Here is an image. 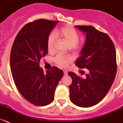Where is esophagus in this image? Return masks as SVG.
Instances as JSON below:
<instances>
[{"instance_id": "1", "label": "esophagus", "mask_w": 123, "mask_h": 123, "mask_svg": "<svg viewBox=\"0 0 123 123\" xmlns=\"http://www.w3.org/2000/svg\"><path fill=\"white\" fill-rule=\"evenodd\" d=\"M67 71H66V70H64V75H67Z\"/></svg>"}]
</instances>
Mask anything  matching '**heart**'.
<instances>
[{
	"label": "heart",
	"mask_w": 123,
	"mask_h": 123,
	"mask_svg": "<svg viewBox=\"0 0 123 123\" xmlns=\"http://www.w3.org/2000/svg\"><path fill=\"white\" fill-rule=\"evenodd\" d=\"M55 37L62 39L65 41L69 48L72 49L76 52L82 50L84 47L85 43L82 41H79L80 36L77 31L72 27H63L56 31L54 34H52L49 35L47 39V48L49 52H52L54 49ZM54 61L57 65L65 67L71 62V58L59 54L55 57Z\"/></svg>",
	"instance_id": "obj_1"
}]
</instances>
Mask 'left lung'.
I'll list each match as a JSON object with an SVG mask.
<instances>
[{
  "mask_svg": "<svg viewBox=\"0 0 123 123\" xmlns=\"http://www.w3.org/2000/svg\"><path fill=\"white\" fill-rule=\"evenodd\" d=\"M86 35L81 56L76 60L79 68L89 71L85 78L73 72L68 74L72 79L69 86L70 100L82 108L99 103L110 89L117 73L116 52L111 39L105 33L91 26H76Z\"/></svg>",
  "mask_w": 123,
  "mask_h": 123,
  "instance_id": "left-lung-1",
  "label": "left lung"
}]
</instances>
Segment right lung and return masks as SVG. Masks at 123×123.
Listing matches in <instances>:
<instances>
[{
	"mask_svg": "<svg viewBox=\"0 0 123 123\" xmlns=\"http://www.w3.org/2000/svg\"><path fill=\"white\" fill-rule=\"evenodd\" d=\"M59 21L38 19L28 23L17 35L10 56L14 83L21 96L36 106H46L54 100L55 92L64 75L53 67L44 73L40 68L41 58L48 53L47 39Z\"/></svg>",
	"mask_w": 123,
	"mask_h": 123,
	"instance_id": "add662e5",
	"label": "right lung"
}]
</instances>
